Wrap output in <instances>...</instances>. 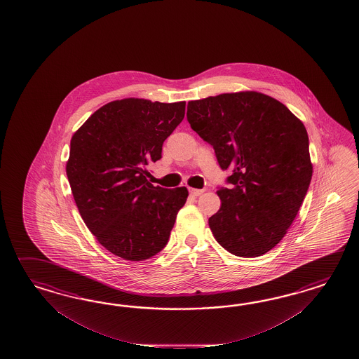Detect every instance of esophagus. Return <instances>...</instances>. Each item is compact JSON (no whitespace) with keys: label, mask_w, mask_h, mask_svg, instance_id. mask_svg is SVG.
I'll use <instances>...</instances> for the list:
<instances>
[{"label":"esophagus","mask_w":359,"mask_h":359,"mask_svg":"<svg viewBox=\"0 0 359 359\" xmlns=\"http://www.w3.org/2000/svg\"><path fill=\"white\" fill-rule=\"evenodd\" d=\"M204 192H205L204 189H196V188H189V194H191L192 196H196V197H197V196L203 195Z\"/></svg>","instance_id":"obj_1"}]
</instances>
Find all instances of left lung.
Listing matches in <instances>:
<instances>
[{
	"instance_id": "left-lung-1",
	"label": "left lung",
	"mask_w": 359,
	"mask_h": 359,
	"mask_svg": "<svg viewBox=\"0 0 359 359\" xmlns=\"http://www.w3.org/2000/svg\"><path fill=\"white\" fill-rule=\"evenodd\" d=\"M191 128L213 146L230 188L209 228L229 252L255 258L275 248L304 201L313 167L303 122L280 101L254 90L188 102Z\"/></svg>"
}]
</instances>
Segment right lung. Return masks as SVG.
Here are the masks:
<instances>
[{
    "mask_svg": "<svg viewBox=\"0 0 359 359\" xmlns=\"http://www.w3.org/2000/svg\"><path fill=\"white\" fill-rule=\"evenodd\" d=\"M185 101H111L72 135L65 165L80 216L98 242L126 261L163 250L188 189L152 185L147 165L162 158L183 121Z\"/></svg>",
    "mask_w": 359,
    "mask_h": 359,
    "instance_id": "1",
    "label": "right lung"
}]
</instances>
